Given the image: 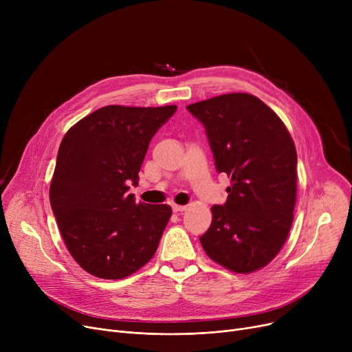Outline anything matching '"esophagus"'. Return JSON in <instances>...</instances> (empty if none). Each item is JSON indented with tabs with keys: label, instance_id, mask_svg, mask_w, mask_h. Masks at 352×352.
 <instances>
[{
	"label": "esophagus",
	"instance_id": "esophagus-1",
	"mask_svg": "<svg viewBox=\"0 0 352 352\" xmlns=\"http://www.w3.org/2000/svg\"><path fill=\"white\" fill-rule=\"evenodd\" d=\"M186 210H187V207H186V206H177V204H173V211H174L175 214L182 212V211H186Z\"/></svg>",
	"mask_w": 352,
	"mask_h": 352
}]
</instances>
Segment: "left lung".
<instances>
[{
	"label": "left lung",
	"instance_id": "1",
	"mask_svg": "<svg viewBox=\"0 0 352 352\" xmlns=\"http://www.w3.org/2000/svg\"><path fill=\"white\" fill-rule=\"evenodd\" d=\"M206 128L215 168L231 178L224 206L199 236L217 264L238 274L265 267L289 234L297 198V151L274 111L244 92L187 107Z\"/></svg>",
	"mask_w": 352,
	"mask_h": 352
}]
</instances>
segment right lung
Returning a JSON list of instances; mask_svg holds the SVG:
<instances>
[{
    "mask_svg": "<svg viewBox=\"0 0 352 352\" xmlns=\"http://www.w3.org/2000/svg\"><path fill=\"white\" fill-rule=\"evenodd\" d=\"M177 105H107L64 135L51 179L50 201L64 243L81 268L121 280L155 254L171 218L166 204H137V186L148 145Z\"/></svg>",
    "mask_w": 352,
    "mask_h": 352,
    "instance_id": "right-lung-1",
    "label": "right lung"
}]
</instances>
